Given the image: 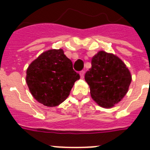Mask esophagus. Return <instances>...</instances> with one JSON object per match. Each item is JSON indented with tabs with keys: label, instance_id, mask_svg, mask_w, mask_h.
<instances>
[{
	"label": "esophagus",
	"instance_id": "34e87169",
	"mask_svg": "<svg viewBox=\"0 0 150 150\" xmlns=\"http://www.w3.org/2000/svg\"><path fill=\"white\" fill-rule=\"evenodd\" d=\"M79 75H80V77H81V79H83V78H84V75H85L84 71H81L79 72Z\"/></svg>",
	"mask_w": 150,
	"mask_h": 150
}]
</instances>
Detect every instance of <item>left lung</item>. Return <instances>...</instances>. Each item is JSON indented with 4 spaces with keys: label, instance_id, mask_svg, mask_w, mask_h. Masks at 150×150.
<instances>
[{
    "label": "left lung",
    "instance_id": "left-lung-1",
    "mask_svg": "<svg viewBox=\"0 0 150 150\" xmlns=\"http://www.w3.org/2000/svg\"><path fill=\"white\" fill-rule=\"evenodd\" d=\"M91 64L85 80L92 98L100 107H112L127 93L132 82L130 71L118 57L103 50L92 58Z\"/></svg>",
    "mask_w": 150,
    "mask_h": 150
}]
</instances>
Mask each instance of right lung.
<instances>
[{
    "mask_svg": "<svg viewBox=\"0 0 150 150\" xmlns=\"http://www.w3.org/2000/svg\"><path fill=\"white\" fill-rule=\"evenodd\" d=\"M80 79L62 49L43 52L26 71V83L33 96L47 107H56L67 99Z\"/></svg>",
    "mask_w": 150,
    "mask_h": 150,
    "instance_id": "right-lung-1",
    "label": "right lung"
}]
</instances>
